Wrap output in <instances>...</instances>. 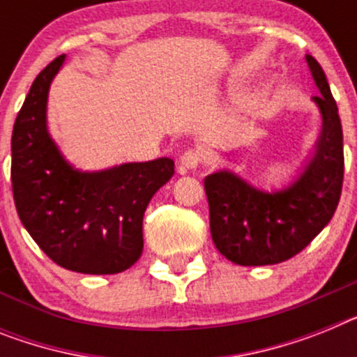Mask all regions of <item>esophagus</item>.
Segmentation results:
<instances>
[{
  "label": "esophagus",
  "mask_w": 357,
  "mask_h": 357,
  "mask_svg": "<svg viewBox=\"0 0 357 357\" xmlns=\"http://www.w3.org/2000/svg\"><path fill=\"white\" fill-rule=\"evenodd\" d=\"M202 164V153L199 149H188L181 157V169L182 172H195Z\"/></svg>",
  "instance_id": "34e87169"
}]
</instances>
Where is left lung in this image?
I'll return each instance as SVG.
<instances>
[{
    "mask_svg": "<svg viewBox=\"0 0 357 357\" xmlns=\"http://www.w3.org/2000/svg\"><path fill=\"white\" fill-rule=\"evenodd\" d=\"M321 96V132L305 166L283 190L264 191L229 169L204 178L216 249L238 266H274L305 249L331 222L343 184V132L324 68L305 56Z\"/></svg>",
    "mask_w": 357,
    "mask_h": 357,
    "instance_id": "8db88e82",
    "label": "left lung"
}]
</instances>
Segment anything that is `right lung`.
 I'll return each instance as SVG.
<instances>
[{
    "mask_svg": "<svg viewBox=\"0 0 357 357\" xmlns=\"http://www.w3.org/2000/svg\"><path fill=\"white\" fill-rule=\"evenodd\" d=\"M65 63L54 59L30 86L12 130V191L17 215L57 266L83 274H117L142 255V216L175 173L172 158L81 172L48 133V90Z\"/></svg>",
    "mask_w": 357,
    "mask_h": 357,
    "instance_id": "obj_1",
    "label": "right lung"
}]
</instances>
